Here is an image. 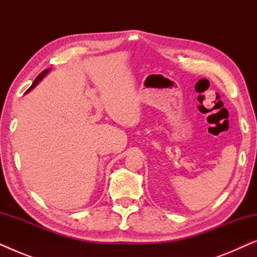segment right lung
I'll use <instances>...</instances> for the list:
<instances>
[{"mask_svg": "<svg viewBox=\"0 0 257 257\" xmlns=\"http://www.w3.org/2000/svg\"><path fill=\"white\" fill-rule=\"evenodd\" d=\"M49 70H50V69H47V70H44V71H42L41 73H40V75H38L37 77H36V79H35L34 80V83H33V85H31L30 87H29V89H28L27 90V92H28V91H30V90H33L34 89V87L35 86H36L37 85V84H38V82H40V80L42 79V78H43V77L45 76V75H47V73L49 72Z\"/></svg>", "mask_w": 257, "mask_h": 257, "instance_id": "right-lung-1", "label": "right lung"}]
</instances>
